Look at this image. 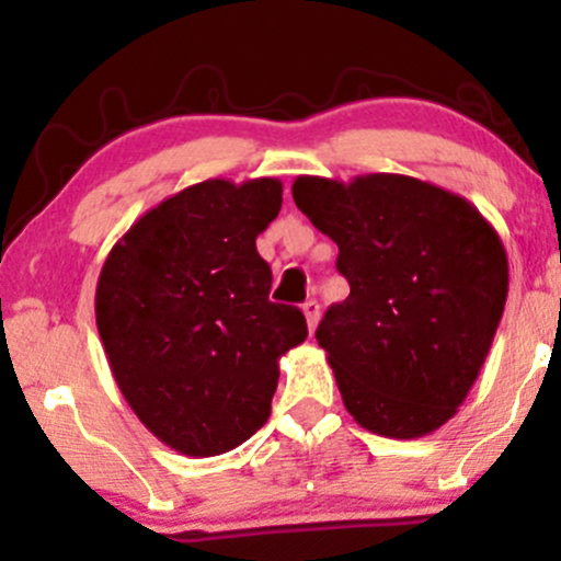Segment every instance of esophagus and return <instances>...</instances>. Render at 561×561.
I'll return each mask as SVG.
<instances>
[{
	"label": "esophagus",
	"mask_w": 561,
	"mask_h": 561,
	"mask_svg": "<svg viewBox=\"0 0 561 561\" xmlns=\"http://www.w3.org/2000/svg\"><path fill=\"white\" fill-rule=\"evenodd\" d=\"M302 313H306V321H308V330H317L319 324V317H321V306L319 300H306L302 302Z\"/></svg>",
	"instance_id": "esophagus-1"
}]
</instances>
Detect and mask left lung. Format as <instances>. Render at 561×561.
<instances>
[{
  "mask_svg": "<svg viewBox=\"0 0 561 561\" xmlns=\"http://www.w3.org/2000/svg\"><path fill=\"white\" fill-rule=\"evenodd\" d=\"M295 205L337 242L351 295L321 319L347 414L369 433H435L472 390L508 293L501 237L465 197L401 173L298 176Z\"/></svg>",
  "mask_w": 561,
  "mask_h": 561,
  "instance_id": "8db88e82",
  "label": "left lung"
}]
</instances>
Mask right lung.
Masks as SVG:
<instances>
[{
	"label": "right lung",
	"mask_w": 561,
	"mask_h": 561,
	"mask_svg": "<svg viewBox=\"0 0 561 561\" xmlns=\"http://www.w3.org/2000/svg\"><path fill=\"white\" fill-rule=\"evenodd\" d=\"M282 208L279 179H208L147 210L113 244L94 313L139 422L184 456H218L272 414L279 358L308 337L300 308L268 300L255 237Z\"/></svg>",
	"instance_id": "1"
}]
</instances>
